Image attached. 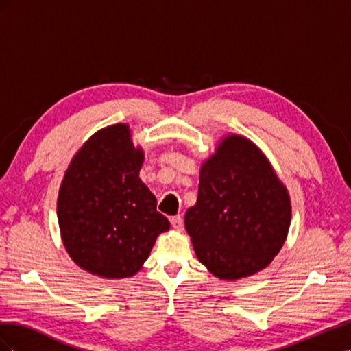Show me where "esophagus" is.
<instances>
[{
	"label": "esophagus",
	"mask_w": 351,
	"mask_h": 351,
	"mask_svg": "<svg viewBox=\"0 0 351 351\" xmlns=\"http://www.w3.org/2000/svg\"><path fill=\"white\" fill-rule=\"evenodd\" d=\"M169 222H171V226L176 230H182L183 228V218H182V215L171 217V218H169Z\"/></svg>",
	"instance_id": "1"
}]
</instances>
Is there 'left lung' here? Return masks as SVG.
I'll return each mask as SVG.
<instances>
[{
	"mask_svg": "<svg viewBox=\"0 0 351 351\" xmlns=\"http://www.w3.org/2000/svg\"><path fill=\"white\" fill-rule=\"evenodd\" d=\"M285 187L250 141L228 136L200 169L199 195L184 217L199 261L222 280L268 267L290 227Z\"/></svg>",
	"mask_w": 351,
	"mask_h": 351,
	"instance_id": "obj_1",
	"label": "left lung"
}]
</instances>
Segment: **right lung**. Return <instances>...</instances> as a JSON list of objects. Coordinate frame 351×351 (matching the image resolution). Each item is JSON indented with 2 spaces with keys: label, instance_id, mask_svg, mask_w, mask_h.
<instances>
[{
  "label": "right lung",
  "instance_id": "add662e5",
  "mask_svg": "<svg viewBox=\"0 0 351 351\" xmlns=\"http://www.w3.org/2000/svg\"><path fill=\"white\" fill-rule=\"evenodd\" d=\"M143 152L129 125L95 133L74 155L58 193L64 246L80 268L104 278L132 277L169 228L139 171Z\"/></svg>",
  "mask_w": 351,
  "mask_h": 351
}]
</instances>
